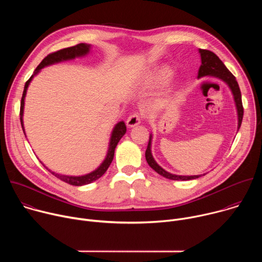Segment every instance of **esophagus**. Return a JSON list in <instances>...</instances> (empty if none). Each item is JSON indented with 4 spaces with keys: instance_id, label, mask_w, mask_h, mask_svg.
<instances>
[{
    "instance_id": "34e87169",
    "label": "esophagus",
    "mask_w": 262,
    "mask_h": 262,
    "mask_svg": "<svg viewBox=\"0 0 262 262\" xmlns=\"http://www.w3.org/2000/svg\"><path fill=\"white\" fill-rule=\"evenodd\" d=\"M141 123V116L139 114H132L127 120H126V125L127 127L132 128V127H135L137 125H139Z\"/></svg>"
}]
</instances>
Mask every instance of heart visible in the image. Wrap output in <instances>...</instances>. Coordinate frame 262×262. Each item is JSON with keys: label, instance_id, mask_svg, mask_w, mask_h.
Wrapping results in <instances>:
<instances>
[{"label": "heart", "instance_id": "heart-1", "mask_svg": "<svg viewBox=\"0 0 262 262\" xmlns=\"http://www.w3.org/2000/svg\"><path fill=\"white\" fill-rule=\"evenodd\" d=\"M172 76V70L167 66H162L152 73V76L149 79L151 85H161L166 83Z\"/></svg>", "mask_w": 262, "mask_h": 262}]
</instances>
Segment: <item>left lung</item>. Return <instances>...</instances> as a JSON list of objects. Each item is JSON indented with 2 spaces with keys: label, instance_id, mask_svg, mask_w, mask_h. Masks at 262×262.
<instances>
[{
  "label": "left lung",
  "instance_id": "8db88e82",
  "mask_svg": "<svg viewBox=\"0 0 262 262\" xmlns=\"http://www.w3.org/2000/svg\"><path fill=\"white\" fill-rule=\"evenodd\" d=\"M199 54H200V58H201V66L198 71V79L203 78V77H212V78L223 81L229 87V89L233 95V99H234V103H235V107H236L237 130H238L242 125V121H243L244 108H243V103H242L241 90H239V87H238L235 77L228 70V68L225 66V64H224L220 60V58L214 53L207 51V50L199 49ZM151 143H152V134H150V136H149V142H148V146H147L146 152H145V158H146L148 165L150 166L160 175H162L168 179H172V180H192V179H196V178H199V177L205 175V174L176 175V174H172V173L166 171L154 159L152 152H151Z\"/></svg>",
  "mask_w": 262,
  "mask_h": 262
}]
</instances>
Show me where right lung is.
Segmentation results:
<instances>
[{"instance_id": "obj_1", "label": "right lung", "mask_w": 262, "mask_h": 262, "mask_svg": "<svg viewBox=\"0 0 262 262\" xmlns=\"http://www.w3.org/2000/svg\"><path fill=\"white\" fill-rule=\"evenodd\" d=\"M91 50V46L87 45V43H80L71 48H67V49H63L60 50L56 53L50 54L49 56H47L41 63L37 66V68L35 69L34 73L32 74V77L27 81V83L25 84V88H24V92H23V97H21V102H20V123H21V127L24 130V134L26 136V132H25V126H24V108H25V98H26V94H27V90L28 87L30 85V83L32 82L33 78L35 76H37L40 72V70L47 66L53 65V64H57L60 62H64V61H68V60H73L76 58H82L87 56L90 53ZM126 133V125L124 123V121H119L113 128L111 133V138H110V142H108V148H107V152L106 156L104 158V160L102 161V163L92 172L85 174V175H80V176H72V175H64V174H59L56 172H53L52 170H50L45 164H42L45 166V168H47L53 175H55L57 178L71 184V185H76V186H81V185H85V184H89L95 180H97L98 178H100L105 171L107 170V168L110 167L112 161L114 159V154H115V148L118 144V142L120 141V139L125 135ZM27 137V136H26Z\"/></svg>"}]
</instances>
